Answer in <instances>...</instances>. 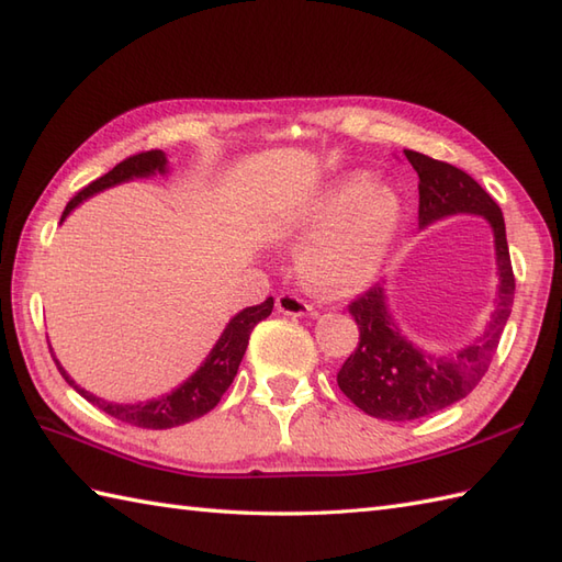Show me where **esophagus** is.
Instances as JSON below:
<instances>
[{
  "label": "esophagus",
  "instance_id": "1",
  "mask_svg": "<svg viewBox=\"0 0 562 562\" xmlns=\"http://www.w3.org/2000/svg\"><path fill=\"white\" fill-rule=\"evenodd\" d=\"M276 306L280 313H284V316H308V313H313V308L304 302V299H299L294 294H280L276 299Z\"/></svg>",
  "mask_w": 562,
  "mask_h": 562
}]
</instances>
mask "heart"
Returning <instances> with one entry per match:
<instances>
[{
    "instance_id": "obj_1",
    "label": "heart",
    "mask_w": 562,
    "mask_h": 562,
    "mask_svg": "<svg viewBox=\"0 0 562 562\" xmlns=\"http://www.w3.org/2000/svg\"><path fill=\"white\" fill-rule=\"evenodd\" d=\"M397 193L371 184L367 175L337 179L294 220L296 270L313 292L349 296L363 290L381 268L400 225Z\"/></svg>"
}]
</instances>
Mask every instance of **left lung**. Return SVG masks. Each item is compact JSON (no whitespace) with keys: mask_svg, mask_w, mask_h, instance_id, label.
Instances as JSON below:
<instances>
[{"mask_svg":"<svg viewBox=\"0 0 562 562\" xmlns=\"http://www.w3.org/2000/svg\"><path fill=\"white\" fill-rule=\"evenodd\" d=\"M419 175V227L450 215H481L493 229L498 290L486 330L472 345L434 355L402 335L387 311L383 284L357 296L349 313L359 325V345L342 363L337 385L375 419L412 422L460 402L486 375L515 302V276L498 203L460 167L404 150Z\"/></svg>","mask_w":562,"mask_h":562,"instance_id":"obj_1","label":"left lung"}]
</instances>
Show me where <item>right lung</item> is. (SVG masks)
Here are the masks:
<instances>
[{
    "instance_id": "obj_1",
    "label": "right lung",
    "mask_w": 562,
    "mask_h": 562,
    "mask_svg": "<svg viewBox=\"0 0 562 562\" xmlns=\"http://www.w3.org/2000/svg\"><path fill=\"white\" fill-rule=\"evenodd\" d=\"M153 175H167V158L162 150H148V153L132 155V158H126L124 162L112 167L108 175H102L100 179L90 181L86 189L78 191L67 203V207H64L61 222L67 220V215L74 211L76 205H81L86 199H90V195H95V193L110 189V187H116V184H124V181L153 177ZM270 313H272V296H268L263 304L239 311L237 316L227 323V328L222 330L220 340L211 349V355L205 357V361L187 378L184 383L175 387L172 393L155 397V400H146V402L116 404V402H108L102 397L90 395L88 390L76 385L74 378L61 369V363L57 361L55 351H52V359H55L59 373L64 375V381H67L76 390V393L86 397L90 404H95V407L102 409L104 414H110V416H114V419L126 422L132 426H140V428H155V430L175 428V426L199 419V416L207 414L215 407L220 397L225 395V390L232 385L234 375H237V371H239V363L244 359L246 345H249L251 330L260 321L268 318Z\"/></svg>"
}]
</instances>
